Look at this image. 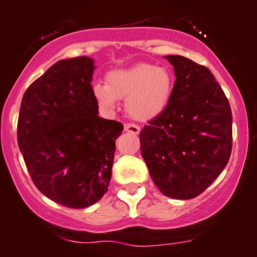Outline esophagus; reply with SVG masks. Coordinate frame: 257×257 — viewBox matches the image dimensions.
<instances>
[{
    "mask_svg": "<svg viewBox=\"0 0 257 257\" xmlns=\"http://www.w3.org/2000/svg\"><path fill=\"white\" fill-rule=\"evenodd\" d=\"M124 131L128 132V133H132V134H139L140 132V128L137 125V124H132V123H128L124 125Z\"/></svg>",
    "mask_w": 257,
    "mask_h": 257,
    "instance_id": "34e87169",
    "label": "esophagus"
}]
</instances>
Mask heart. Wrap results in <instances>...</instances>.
I'll return each instance as SVG.
<instances>
[{
	"label": "heart",
	"instance_id": "obj_1",
	"mask_svg": "<svg viewBox=\"0 0 257 257\" xmlns=\"http://www.w3.org/2000/svg\"><path fill=\"white\" fill-rule=\"evenodd\" d=\"M172 87L174 76L167 67L138 64L110 71L107 83L93 86V94L104 109H113L118 98H125L126 113L137 120H148L164 109Z\"/></svg>",
	"mask_w": 257,
	"mask_h": 257
}]
</instances>
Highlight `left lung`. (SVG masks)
I'll list each match as a JSON object with an SVG mask.
<instances>
[{
	"instance_id": "8db88e82",
	"label": "left lung",
	"mask_w": 257,
	"mask_h": 257,
	"mask_svg": "<svg viewBox=\"0 0 257 257\" xmlns=\"http://www.w3.org/2000/svg\"><path fill=\"white\" fill-rule=\"evenodd\" d=\"M166 59L176 81L167 106L140 132V150L165 196L191 199L228 164L233 117L228 98L206 66L180 55Z\"/></svg>"
}]
</instances>
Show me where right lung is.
<instances>
[{
	"instance_id": "obj_1",
	"label": "right lung",
	"mask_w": 257,
	"mask_h": 257,
	"mask_svg": "<svg viewBox=\"0 0 257 257\" xmlns=\"http://www.w3.org/2000/svg\"><path fill=\"white\" fill-rule=\"evenodd\" d=\"M93 60L55 63L27 88L18 117V147L34 185L69 208L92 206L107 192L115 139L123 124L98 117Z\"/></svg>"
}]
</instances>
